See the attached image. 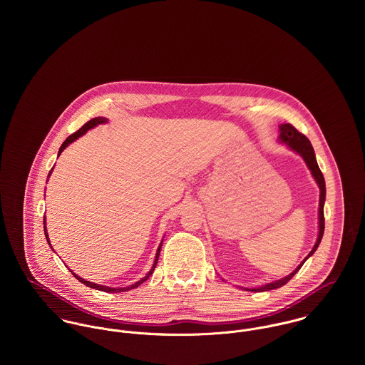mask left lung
Returning a JSON list of instances; mask_svg holds the SVG:
<instances>
[{
    "instance_id": "1",
    "label": "left lung",
    "mask_w": 365,
    "mask_h": 365,
    "mask_svg": "<svg viewBox=\"0 0 365 365\" xmlns=\"http://www.w3.org/2000/svg\"><path fill=\"white\" fill-rule=\"evenodd\" d=\"M279 132H281V133H279V140H281L282 143H287V146H288L289 149H292L294 152H297L298 155L302 156V158H304L305 163H307V165H308V168H309L311 173H312L314 181H316L317 185H319V190H320V200H319V236H317V240H316V243H314V246H313L312 252L308 255V257L302 261L289 275H287L285 278L278 279V281H275V282H269V284H267V285L259 287V288H252V291H255V292H257V291H259V292L269 291V289H275V288H279V287L285 285V284L299 271V268L304 265V262L308 260V259L312 256L313 253L316 252V249L319 247L320 240H322V237H323V232H324V213H323V205H324V198H326V185H324L323 174H322V171H320V168H319V165H317V161H316V157H314L312 145H311L309 139H308L304 133H301L299 130H297L291 123H284V125H281V126H279ZM247 291H250V289H247Z\"/></svg>"
}]
</instances>
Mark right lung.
Here are the masks:
<instances>
[{"instance_id":"add662e5","label":"right lung","mask_w":365,"mask_h":365,"mask_svg":"<svg viewBox=\"0 0 365 365\" xmlns=\"http://www.w3.org/2000/svg\"><path fill=\"white\" fill-rule=\"evenodd\" d=\"M106 122V118H101V116H97V118H94V119H91V120H88L86 125H83L77 132H74L73 135H70L64 142H63V145L60 146V149H58V156L61 155V152L70 145V143H73L76 139H78L80 136H83L88 129H91V128H94V126H97V125H100V123H105ZM53 170V168H52ZM52 170H51V173H49V175L52 174ZM43 223H45V236H46V240H48V243H49V237H48V232H46V220L43 219ZM51 245V243H49ZM160 249H161V245L158 246V249H157L156 253V259H155V262H153V267H152V269L140 279V281H138V282H135V284H132V285H129V287H125V288H110V287H104V285H98V284H94V282H90V281H86V279H83V278H80L78 275H76L73 271H70L80 282H83L84 285H87V287H90V288H94V289H98V291H105V292H125V291H130V289H133V288H138L140 284H143L152 274H153V271H155V268H156L157 261H158V256H160Z\"/></svg>"}]
</instances>
